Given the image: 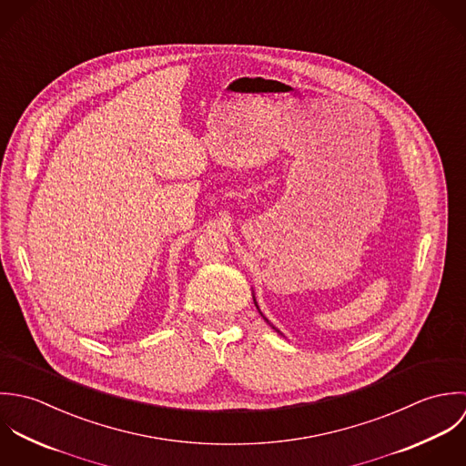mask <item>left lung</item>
I'll return each instance as SVG.
<instances>
[{
	"label": "left lung",
	"mask_w": 466,
	"mask_h": 466,
	"mask_svg": "<svg viewBox=\"0 0 466 466\" xmlns=\"http://www.w3.org/2000/svg\"><path fill=\"white\" fill-rule=\"evenodd\" d=\"M254 302H256V299H254ZM256 306H258V302H256ZM258 309H259V306H258ZM259 313H261V311H259ZM261 315H263V313H261ZM263 319H265V320H267V322H268V319H267V317H265V315H263ZM270 326H272V324H270ZM272 328H274V326H272ZM274 329H276V331H278V333H279V329H278V328H274Z\"/></svg>",
	"instance_id": "left-lung-1"
}]
</instances>
